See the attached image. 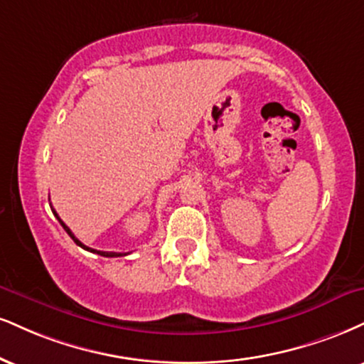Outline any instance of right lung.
<instances>
[{
    "label": "right lung",
    "mask_w": 364,
    "mask_h": 364,
    "mask_svg": "<svg viewBox=\"0 0 364 364\" xmlns=\"http://www.w3.org/2000/svg\"><path fill=\"white\" fill-rule=\"evenodd\" d=\"M50 208H52V207H50ZM52 212H54V215L57 217V220H59V222H60V225H63V227H64V230H65V232H68V234H69V237H71V239L74 240V242H76V244H77V246H80V247H82V249H86V251L96 252V254H100V256H105V257H120V256H125V252H105V251H96V249H91V247H87V246H85V244H82L80 239H76V237H74V234H73V232H71V229H69V227H68V225H65L63 220H60V217H59V215H57V212H55V210H54V208H52Z\"/></svg>",
    "instance_id": "add662e5"
}]
</instances>
